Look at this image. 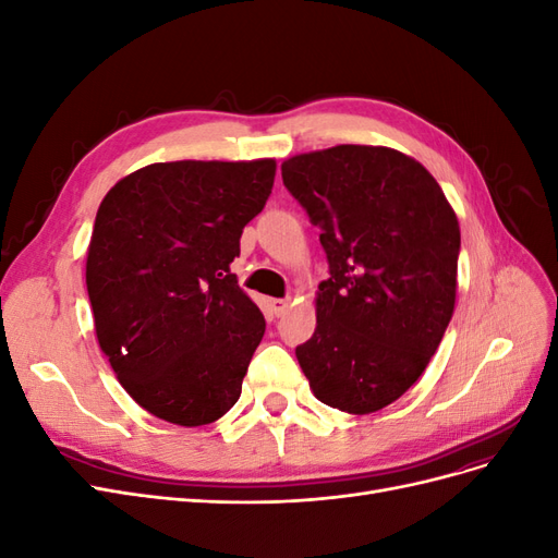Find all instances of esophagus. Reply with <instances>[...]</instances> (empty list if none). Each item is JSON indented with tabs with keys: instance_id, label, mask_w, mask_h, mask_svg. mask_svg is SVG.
<instances>
[{
	"instance_id": "obj_1",
	"label": "esophagus",
	"mask_w": 558,
	"mask_h": 558,
	"mask_svg": "<svg viewBox=\"0 0 558 558\" xmlns=\"http://www.w3.org/2000/svg\"><path fill=\"white\" fill-rule=\"evenodd\" d=\"M269 310H272L275 316H283L286 312H289V300H286V298H272V300H269Z\"/></svg>"
}]
</instances>
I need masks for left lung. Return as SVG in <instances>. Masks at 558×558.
Masks as SVG:
<instances>
[{"instance_id": "obj_1", "label": "left lung", "mask_w": 558, "mask_h": 558, "mask_svg": "<svg viewBox=\"0 0 558 558\" xmlns=\"http://www.w3.org/2000/svg\"><path fill=\"white\" fill-rule=\"evenodd\" d=\"M320 228L328 279L316 330L295 349L314 396L349 414L398 400L442 342L456 302L461 230L424 165L386 146L340 144L281 165Z\"/></svg>"}]
</instances>
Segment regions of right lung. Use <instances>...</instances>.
Here are the masks:
<instances>
[{
    "instance_id": "add662e5",
    "label": "right lung",
    "mask_w": 558,
    "mask_h": 558,
    "mask_svg": "<svg viewBox=\"0 0 558 558\" xmlns=\"http://www.w3.org/2000/svg\"><path fill=\"white\" fill-rule=\"evenodd\" d=\"M275 172L269 158L156 162L97 209L86 263L97 342L125 391L170 424H211L240 400L265 318L230 263Z\"/></svg>"
}]
</instances>
